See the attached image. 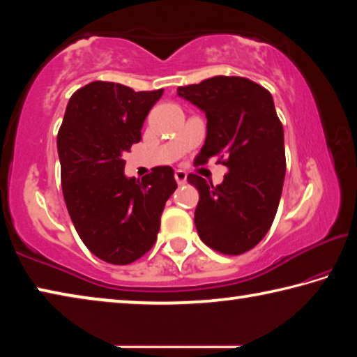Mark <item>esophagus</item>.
<instances>
[{
  "mask_svg": "<svg viewBox=\"0 0 357 357\" xmlns=\"http://www.w3.org/2000/svg\"><path fill=\"white\" fill-rule=\"evenodd\" d=\"M174 179H176V183L179 185H183V184H185V181H187V173L184 170H176V172H174Z\"/></svg>",
  "mask_w": 357,
  "mask_h": 357,
  "instance_id": "obj_1",
  "label": "esophagus"
}]
</instances>
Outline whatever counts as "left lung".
<instances>
[{
  "instance_id": "8db88e82",
  "label": "left lung",
  "mask_w": 357,
  "mask_h": 357,
  "mask_svg": "<svg viewBox=\"0 0 357 357\" xmlns=\"http://www.w3.org/2000/svg\"><path fill=\"white\" fill-rule=\"evenodd\" d=\"M178 96L204 112L208 134L198 160L228 168L219 185L190 173L200 193L195 227L204 244L223 255L253 249L273 225L287 160L283 128L273 96L244 77L217 75L178 88Z\"/></svg>"
}]
</instances>
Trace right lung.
Listing matches in <instances>:
<instances>
[{"mask_svg": "<svg viewBox=\"0 0 357 357\" xmlns=\"http://www.w3.org/2000/svg\"><path fill=\"white\" fill-rule=\"evenodd\" d=\"M162 94L91 82L72 94L58 130L66 206L83 244L107 263L130 264L154 245L178 187L172 167H154L142 181L124 176L123 155L142 140Z\"/></svg>", "mask_w": 357, "mask_h": 357, "instance_id": "add662e5", "label": "right lung"}]
</instances>
